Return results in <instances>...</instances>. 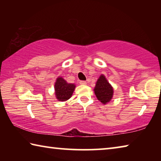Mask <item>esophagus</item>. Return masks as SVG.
Listing matches in <instances>:
<instances>
[{
    "instance_id": "34e87169",
    "label": "esophagus",
    "mask_w": 161,
    "mask_h": 161,
    "mask_svg": "<svg viewBox=\"0 0 161 161\" xmlns=\"http://www.w3.org/2000/svg\"><path fill=\"white\" fill-rule=\"evenodd\" d=\"M80 84H81V85H85V84H86V82L85 81H80Z\"/></svg>"
}]
</instances>
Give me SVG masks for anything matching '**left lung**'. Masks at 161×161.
I'll list each match as a JSON object with an SVG mask.
<instances>
[{"label":"left lung","mask_w":161,"mask_h":161,"mask_svg":"<svg viewBox=\"0 0 161 161\" xmlns=\"http://www.w3.org/2000/svg\"><path fill=\"white\" fill-rule=\"evenodd\" d=\"M97 99L103 104L111 102L114 95V89L103 75H101L98 79L94 89Z\"/></svg>","instance_id":"obj_1"}]
</instances>
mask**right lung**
<instances>
[{
	"label": "right lung",
	"instance_id": "1",
	"mask_svg": "<svg viewBox=\"0 0 161 161\" xmlns=\"http://www.w3.org/2000/svg\"><path fill=\"white\" fill-rule=\"evenodd\" d=\"M76 85L72 83H68L62 77L57 78L54 83V94L55 97L59 102H66L72 96Z\"/></svg>",
	"mask_w": 161,
	"mask_h": 161
}]
</instances>
